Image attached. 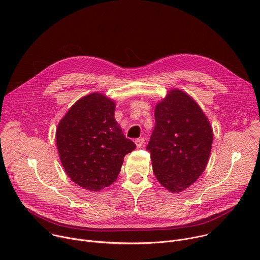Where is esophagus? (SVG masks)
<instances>
[{"label":"esophagus","mask_w":260,"mask_h":260,"mask_svg":"<svg viewBox=\"0 0 260 260\" xmlns=\"http://www.w3.org/2000/svg\"><path fill=\"white\" fill-rule=\"evenodd\" d=\"M135 143H136V146H137L138 148H141V147L143 146V144L145 143V139H144V138H139V139H137V140L135 141Z\"/></svg>","instance_id":"34e87169"}]
</instances>
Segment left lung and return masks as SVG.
I'll use <instances>...</instances> for the list:
<instances>
[{"instance_id":"1","label":"left lung","mask_w":260,"mask_h":260,"mask_svg":"<svg viewBox=\"0 0 260 260\" xmlns=\"http://www.w3.org/2000/svg\"><path fill=\"white\" fill-rule=\"evenodd\" d=\"M155 126L147 145L158 182L181 192L205 171L213 131L201 107L187 93L172 89L155 107Z\"/></svg>"}]
</instances>
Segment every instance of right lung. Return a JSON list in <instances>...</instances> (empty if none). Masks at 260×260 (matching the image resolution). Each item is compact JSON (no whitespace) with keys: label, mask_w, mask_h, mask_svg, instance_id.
Masks as SVG:
<instances>
[{"label":"right lung","mask_w":260,"mask_h":260,"mask_svg":"<svg viewBox=\"0 0 260 260\" xmlns=\"http://www.w3.org/2000/svg\"><path fill=\"white\" fill-rule=\"evenodd\" d=\"M114 111L112 100L93 92L74 104L57 126V150L67 175L90 191L112 184L124 156L136 148L123 135Z\"/></svg>","instance_id":"1"}]
</instances>
